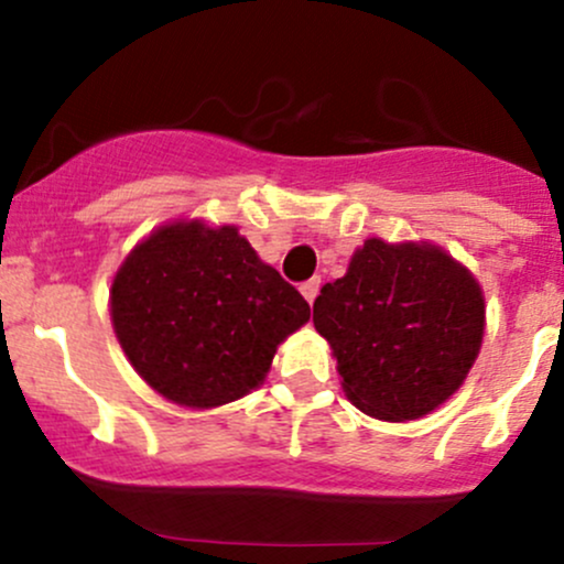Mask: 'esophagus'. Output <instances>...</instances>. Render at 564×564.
Listing matches in <instances>:
<instances>
[{"label": "esophagus", "instance_id": "34e87169", "mask_svg": "<svg viewBox=\"0 0 564 564\" xmlns=\"http://www.w3.org/2000/svg\"><path fill=\"white\" fill-rule=\"evenodd\" d=\"M302 296L304 300H307L310 304L315 302V296H318V291H321V278H310V281H304L302 283Z\"/></svg>", "mask_w": 564, "mask_h": 564}]
</instances>
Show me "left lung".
<instances>
[{
	"mask_svg": "<svg viewBox=\"0 0 564 564\" xmlns=\"http://www.w3.org/2000/svg\"><path fill=\"white\" fill-rule=\"evenodd\" d=\"M313 323L334 349L347 398L368 416L411 422L467 379L485 300L469 270L437 246L368 238L345 278L321 289Z\"/></svg>",
	"mask_w": 564,
	"mask_h": 564,
	"instance_id": "8db88e82",
	"label": "left lung"
}]
</instances>
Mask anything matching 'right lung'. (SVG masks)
Instances as JSON below:
<instances>
[{
    "label": "right lung",
    "mask_w": 564,
    "mask_h": 564,
    "mask_svg": "<svg viewBox=\"0 0 564 564\" xmlns=\"http://www.w3.org/2000/svg\"><path fill=\"white\" fill-rule=\"evenodd\" d=\"M129 364L159 394L215 408L257 390L310 304L238 228L164 225L132 249L111 286Z\"/></svg>",
    "instance_id": "add662e5"
}]
</instances>
